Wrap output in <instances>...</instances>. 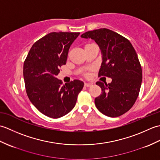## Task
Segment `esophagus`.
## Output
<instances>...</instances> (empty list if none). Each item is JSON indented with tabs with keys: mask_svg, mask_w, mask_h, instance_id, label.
<instances>
[{
	"mask_svg": "<svg viewBox=\"0 0 160 160\" xmlns=\"http://www.w3.org/2000/svg\"><path fill=\"white\" fill-rule=\"evenodd\" d=\"M84 86L87 87H89L91 86H92V84L91 83H84Z\"/></svg>",
	"mask_w": 160,
	"mask_h": 160,
	"instance_id": "34e87169",
	"label": "esophagus"
}]
</instances>
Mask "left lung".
<instances>
[{
  "label": "left lung",
  "instance_id": "8db88e82",
  "mask_svg": "<svg viewBox=\"0 0 160 160\" xmlns=\"http://www.w3.org/2000/svg\"><path fill=\"white\" fill-rule=\"evenodd\" d=\"M94 40L102 54L98 76L111 78V83L99 81L102 93L95 104L102 113L116 118L133 106L140 93L142 71L137 53L128 39L106 28L93 30L81 35Z\"/></svg>",
  "mask_w": 160,
  "mask_h": 160
}]
</instances>
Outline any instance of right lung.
I'll list each match as a JSON object with an SVG mask.
<instances>
[{"instance_id":"right-lung-1","label":"right lung","mask_w":160,"mask_h":160,"mask_svg":"<svg viewBox=\"0 0 160 160\" xmlns=\"http://www.w3.org/2000/svg\"><path fill=\"white\" fill-rule=\"evenodd\" d=\"M79 32H52L33 44L24 62L27 95L40 113L52 118L67 115L76 105L82 81L62 85L56 76L66 64L69 47Z\"/></svg>"}]
</instances>
